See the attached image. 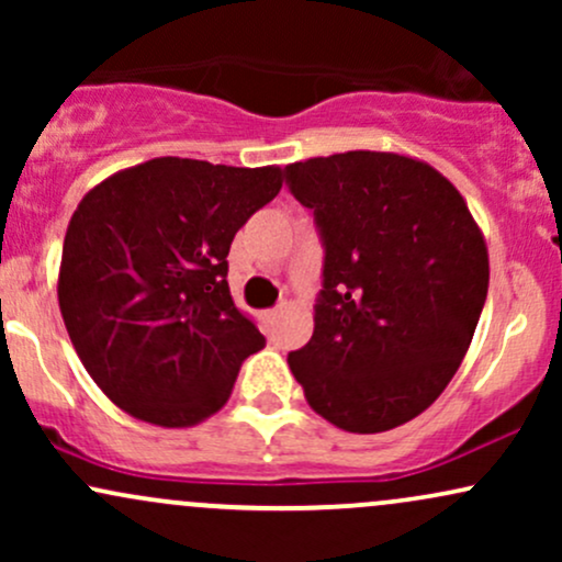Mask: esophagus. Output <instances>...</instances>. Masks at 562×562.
I'll use <instances>...</instances> for the list:
<instances>
[{"instance_id":"34e87169","label":"esophagus","mask_w":562,"mask_h":562,"mask_svg":"<svg viewBox=\"0 0 562 562\" xmlns=\"http://www.w3.org/2000/svg\"><path fill=\"white\" fill-rule=\"evenodd\" d=\"M277 317H280V308H267V312H261L263 325H272Z\"/></svg>"}]
</instances>
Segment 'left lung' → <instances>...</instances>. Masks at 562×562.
<instances>
[{
  "instance_id": "obj_1",
  "label": "left lung",
  "mask_w": 562,
  "mask_h": 562,
  "mask_svg": "<svg viewBox=\"0 0 562 562\" xmlns=\"http://www.w3.org/2000/svg\"><path fill=\"white\" fill-rule=\"evenodd\" d=\"M325 245L314 335L288 353L317 415L383 434L441 396L488 290V250L465 198L425 160L348 150L285 166Z\"/></svg>"
}]
</instances>
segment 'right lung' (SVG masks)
Returning <instances> with one entry per match:
<instances>
[{
  "mask_svg": "<svg viewBox=\"0 0 562 562\" xmlns=\"http://www.w3.org/2000/svg\"><path fill=\"white\" fill-rule=\"evenodd\" d=\"M280 187V166L169 156L81 198L57 301L81 364L115 406L190 428L227 404L240 364L267 346L229 295V245Z\"/></svg>",
  "mask_w": 562,
  "mask_h": 562,
  "instance_id": "add662e5",
  "label": "right lung"
}]
</instances>
